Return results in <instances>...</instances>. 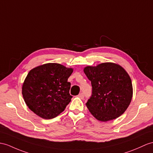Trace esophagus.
Segmentation results:
<instances>
[{"instance_id":"obj_1","label":"esophagus","mask_w":153,"mask_h":153,"mask_svg":"<svg viewBox=\"0 0 153 153\" xmlns=\"http://www.w3.org/2000/svg\"><path fill=\"white\" fill-rule=\"evenodd\" d=\"M78 97H79V98H80V99H84V94H82V93H81V94H80L79 95H78Z\"/></svg>"}]
</instances>
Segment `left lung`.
<instances>
[{
  "label": "left lung",
  "mask_w": 153,
  "mask_h": 153,
  "mask_svg": "<svg viewBox=\"0 0 153 153\" xmlns=\"http://www.w3.org/2000/svg\"><path fill=\"white\" fill-rule=\"evenodd\" d=\"M84 72L92 86V95L85 105L97 120L105 122L123 114L133 94L131 79L124 68L106 62L85 67Z\"/></svg>",
  "instance_id": "1"
}]
</instances>
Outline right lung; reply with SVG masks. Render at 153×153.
I'll return each instance as SVG.
<instances>
[{
  "mask_svg": "<svg viewBox=\"0 0 153 153\" xmlns=\"http://www.w3.org/2000/svg\"><path fill=\"white\" fill-rule=\"evenodd\" d=\"M73 71L56 63H48L29 71L22 87L25 103L45 120L54 118L64 111L73 97L68 78Z\"/></svg>",
  "mask_w": 153,
  "mask_h": 153,
  "instance_id": "right-lung-1",
  "label": "right lung"
}]
</instances>
